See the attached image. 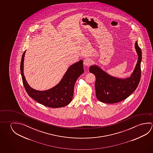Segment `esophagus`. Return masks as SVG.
I'll use <instances>...</instances> for the list:
<instances>
[{
	"instance_id": "obj_1",
	"label": "esophagus",
	"mask_w": 153,
	"mask_h": 153,
	"mask_svg": "<svg viewBox=\"0 0 153 153\" xmlns=\"http://www.w3.org/2000/svg\"><path fill=\"white\" fill-rule=\"evenodd\" d=\"M84 64L86 66H90L92 64V60L90 58H86L84 61Z\"/></svg>"
}]
</instances>
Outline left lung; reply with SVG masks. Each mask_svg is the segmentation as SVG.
I'll return each instance as SVG.
<instances>
[{
  "mask_svg": "<svg viewBox=\"0 0 153 153\" xmlns=\"http://www.w3.org/2000/svg\"><path fill=\"white\" fill-rule=\"evenodd\" d=\"M135 48L138 53V60L130 77L118 79L113 77L96 65L91 66L90 72L95 76L96 96L98 100L107 103H115L128 97L138 87L141 78V61L142 53L137 42Z\"/></svg>",
  "mask_w": 153,
  "mask_h": 153,
  "instance_id": "8db88e82",
  "label": "left lung"
}]
</instances>
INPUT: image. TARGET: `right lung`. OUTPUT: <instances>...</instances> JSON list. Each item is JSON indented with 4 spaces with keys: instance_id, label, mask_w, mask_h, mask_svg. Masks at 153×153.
<instances>
[{
    "instance_id": "obj_1",
    "label": "right lung",
    "mask_w": 153,
    "mask_h": 153,
    "mask_svg": "<svg viewBox=\"0 0 153 153\" xmlns=\"http://www.w3.org/2000/svg\"><path fill=\"white\" fill-rule=\"evenodd\" d=\"M25 51L23 54L20 65L23 84L31 98L43 105L51 108H60L68 105L74 95V85L79 76L84 72L83 61L71 65L58 85L48 90L40 91L31 88L23 74V61Z\"/></svg>"
}]
</instances>
